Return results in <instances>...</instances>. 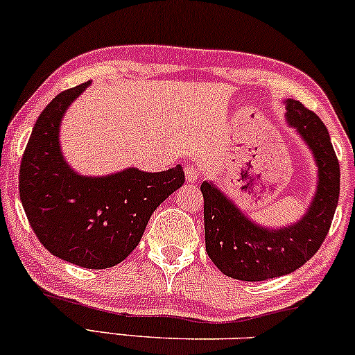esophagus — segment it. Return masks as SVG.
Returning a JSON list of instances; mask_svg holds the SVG:
<instances>
[{"instance_id":"esophagus-1","label":"esophagus","mask_w":355,"mask_h":355,"mask_svg":"<svg viewBox=\"0 0 355 355\" xmlns=\"http://www.w3.org/2000/svg\"><path fill=\"white\" fill-rule=\"evenodd\" d=\"M200 175H201V168L198 167V165H188V167L185 168V177H187L188 183L198 182Z\"/></svg>"}]
</instances>
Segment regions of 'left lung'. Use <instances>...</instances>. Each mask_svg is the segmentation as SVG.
<instances>
[{
  "label": "left lung",
  "mask_w": 355,
  "mask_h": 355,
  "mask_svg": "<svg viewBox=\"0 0 355 355\" xmlns=\"http://www.w3.org/2000/svg\"><path fill=\"white\" fill-rule=\"evenodd\" d=\"M286 123L311 150L318 167L315 196L297 223L282 227L255 223L218 188L203 182L206 252L224 275L262 282L295 272L326 239L339 200L340 170L329 132L318 116L297 100H285Z\"/></svg>",
  "instance_id": "obj_1"
}]
</instances>
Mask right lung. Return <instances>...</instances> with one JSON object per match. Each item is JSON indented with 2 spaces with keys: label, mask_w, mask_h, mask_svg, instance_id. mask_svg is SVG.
<instances>
[{
  "label": "right lung",
  "mask_w": 355,
  "mask_h": 355,
  "mask_svg": "<svg viewBox=\"0 0 355 355\" xmlns=\"http://www.w3.org/2000/svg\"><path fill=\"white\" fill-rule=\"evenodd\" d=\"M58 93L35 121L19 170V196L40 244L83 268L118 266L136 249L152 213L185 182L182 165L164 172L129 167L88 177L62 154L60 123L89 87Z\"/></svg>",
  "instance_id": "add662e5"
}]
</instances>
